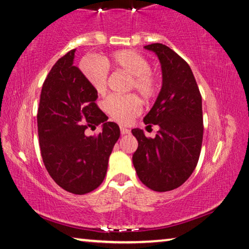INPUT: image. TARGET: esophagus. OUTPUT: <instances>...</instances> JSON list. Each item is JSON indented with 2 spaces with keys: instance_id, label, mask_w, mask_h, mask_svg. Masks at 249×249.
<instances>
[{
  "instance_id": "34e87169",
  "label": "esophagus",
  "mask_w": 249,
  "mask_h": 249,
  "mask_svg": "<svg viewBox=\"0 0 249 249\" xmlns=\"http://www.w3.org/2000/svg\"><path fill=\"white\" fill-rule=\"evenodd\" d=\"M121 134L122 135H125V134H129L131 133V131L127 127H124V126H121Z\"/></svg>"
}]
</instances>
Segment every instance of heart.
I'll list each match as a JSON object with an SVG mask.
<instances>
[{
	"label": "heart",
	"mask_w": 249,
	"mask_h": 249,
	"mask_svg": "<svg viewBox=\"0 0 249 249\" xmlns=\"http://www.w3.org/2000/svg\"><path fill=\"white\" fill-rule=\"evenodd\" d=\"M108 68L122 70L131 76L129 88H134L145 101L153 98L159 90L157 77L150 71V62L133 50H120L108 57L85 59L80 70L85 79L98 94H104L107 86ZM106 112L122 124H127L141 110V102L135 95H112L105 103Z\"/></svg>",
	"instance_id": "heart-1"
}]
</instances>
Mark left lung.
<instances>
[{"instance_id": "1", "label": "left lung", "mask_w": 249, "mask_h": 249, "mask_svg": "<svg viewBox=\"0 0 249 249\" xmlns=\"http://www.w3.org/2000/svg\"><path fill=\"white\" fill-rule=\"evenodd\" d=\"M144 49L160 60L162 87L143 122L160 129L154 139H147L143 129H132L139 142L132 160L142 183L165 192L183 184L198 163L203 136L202 99L190 66L179 54L162 43Z\"/></svg>"}]
</instances>
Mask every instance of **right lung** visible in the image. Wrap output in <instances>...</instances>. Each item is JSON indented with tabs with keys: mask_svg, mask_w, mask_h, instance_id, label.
<instances>
[{
	"mask_svg": "<svg viewBox=\"0 0 249 249\" xmlns=\"http://www.w3.org/2000/svg\"><path fill=\"white\" fill-rule=\"evenodd\" d=\"M76 49L59 59L44 80L38 109L41 157L59 187L75 195L88 194L105 179L108 159L120 139V127L96 105L97 92L73 66ZM102 124L97 137L88 127Z\"/></svg>",
	"mask_w": 249,
	"mask_h": 249,
	"instance_id": "add662e5",
	"label": "right lung"
}]
</instances>
